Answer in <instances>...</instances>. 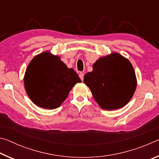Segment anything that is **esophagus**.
<instances>
[{
    "mask_svg": "<svg viewBox=\"0 0 159 159\" xmlns=\"http://www.w3.org/2000/svg\"><path fill=\"white\" fill-rule=\"evenodd\" d=\"M79 77H80V80H83V78H84V74L83 73H82V72H80V73L79 74Z\"/></svg>",
    "mask_w": 159,
    "mask_h": 159,
    "instance_id": "34e87169",
    "label": "esophagus"
}]
</instances>
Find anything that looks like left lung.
<instances>
[{"mask_svg": "<svg viewBox=\"0 0 159 159\" xmlns=\"http://www.w3.org/2000/svg\"><path fill=\"white\" fill-rule=\"evenodd\" d=\"M93 68V71L85 75L83 82L99 105L105 110L124 107L137 86L135 73L129 60L114 52L99 58Z\"/></svg>", "mask_w": 159, "mask_h": 159, "instance_id": "left-lung-1", "label": "left lung"}]
</instances>
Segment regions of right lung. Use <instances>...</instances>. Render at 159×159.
Here are the masks:
<instances>
[{
	"mask_svg": "<svg viewBox=\"0 0 159 159\" xmlns=\"http://www.w3.org/2000/svg\"><path fill=\"white\" fill-rule=\"evenodd\" d=\"M24 82L26 92L35 104L53 109L61 105L75 84L81 80L60 57L45 52L29 63Z\"/></svg>",
	"mask_w": 159,
	"mask_h": 159,
	"instance_id": "add662e5",
	"label": "right lung"
}]
</instances>
